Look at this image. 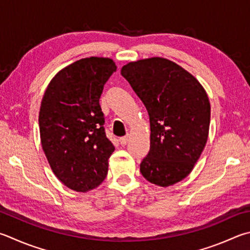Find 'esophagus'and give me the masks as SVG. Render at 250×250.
<instances>
[{
  "label": "esophagus",
  "instance_id": "34e87169",
  "mask_svg": "<svg viewBox=\"0 0 250 250\" xmlns=\"http://www.w3.org/2000/svg\"><path fill=\"white\" fill-rule=\"evenodd\" d=\"M128 141H129L128 135H126V137H124V138H120L119 139V142H120V144L122 145V146H125V145L128 143Z\"/></svg>",
  "mask_w": 250,
  "mask_h": 250
}]
</instances>
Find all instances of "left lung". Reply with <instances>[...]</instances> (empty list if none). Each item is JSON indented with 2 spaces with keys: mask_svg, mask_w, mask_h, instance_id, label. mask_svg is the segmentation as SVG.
Returning <instances> with one entry per match:
<instances>
[{
  "mask_svg": "<svg viewBox=\"0 0 250 250\" xmlns=\"http://www.w3.org/2000/svg\"><path fill=\"white\" fill-rule=\"evenodd\" d=\"M121 75L144 104L151 126V146L141 174L160 187L179 183L193 169L206 146L211 106L203 86L168 59L129 62Z\"/></svg>",
  "mask_w": 250,
  "mask_h": 250,
  "instance_id": "1",
  "label": "left lung"
}]
</instances>
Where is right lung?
Masks as SVG:
<instances>
[{"label":"right lung","mask_w":250,"mask_h":250,"mask_svg":"<svg viewBox=\"0 0 250 250\" xmlns=\"http://www.w3.org/2000/svg\"><path fill=\"white\" fill-rule=\"evenodd\" d=\"M117 70L109 58L81 59L50 81L39 111L42 146L61 183L74 191L98 187L115 146L106 138L99 98Z\"/></svg>","instance_id":"right-lung-1"}]
</instances>
